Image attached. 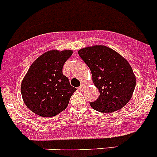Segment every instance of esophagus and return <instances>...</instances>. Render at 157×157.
Returning <instances> with one entry per match:
<instances>
[{
  "mask_svg": "<svg viewBox=\"0 0 157 157\" xmlns=\"http://www.w3.org/2000/svg\"><path fill=\"white\" fill-rule=\"evenodd\" d=\"M85 87H86V85L82 83V85L79 86V90H83L85 89Z\"/></svg>",
  "mask_w": 157,
  "mask_h": 157,
  "instance_id": "obj_1",
  "label": "esophagus"
}]
</instances>
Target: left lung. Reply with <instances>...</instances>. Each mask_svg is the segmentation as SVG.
Instances as JSON below:
<instances>
[{
  "instance_id": "left-lung-1",
  "label": "left lung",
  "mask_w": 157,
  "mask_h": 157,
  "mask_svg": "<svg viewBox=\"0 0 157 157\" xmlns=\"http://www.w3.org/2000/svg\"><path fill=\"white\" fill-rule=\"evenodd\" d=\"M78 53L90 69L93 82L100 92L98 100L90 103L93 109L111 113L125 106L136 86L135 75L127 59L102 45L80 48Z\"/></svg>"
}]
</instances>
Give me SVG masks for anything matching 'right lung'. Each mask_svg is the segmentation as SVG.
<instances>
[{
  "mask_svg": "<svg viewBox=\"0 0 157 157\" xmlns=\"http://www.w3.org/2000/svg\"><path fill=\"white\" fill-rule=\"evenodd\" d=\"M73 53L71 49L49 50L33 62L21 82L26 106L42 117H52L67 107L77 89L63 75V66Z\"/></svg>",
  "mask_w": 157,
  "mask_h": 157,
  "instance_id": "obj_1",
  "label": "right lung"
}]
</instances>
